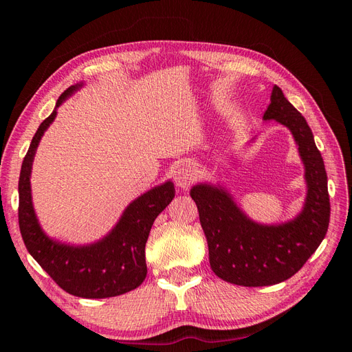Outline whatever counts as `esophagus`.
<instances>
[{"label": "esophagus", "instance_id": "34e87169", "mask_svg": "<svg viewBox=\"0 0 352 352\" xmlns=\"http://www.w3.org/2000/svg\"><path fill=\"white\" fill-rule=\"evenodd\" d=\"M195 175H197V173H195V170H194L192 166L184 164V166H180V167L176 170V173H175V182H176V185H177L180 189H188L190 185L194 184Z\"/></svg>", "mask_w": 352, "mask_h": 352}]
</instances>
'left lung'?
I'll list each match as a JSON object with an SVG mask.
<instances>
[{
    "label": "left lung",
    "mask_w": 352,
    "mask_h": 352,
    "mask_svg": "<svg viewBox=\"0 0 352 352\" xmlns=\"http://www.w3.org/2000/svg\"><path fill=\"white\" fill-rule=\"evenodd\" d=\"M264 120H276L294 135L305 168L302 211L280 225H260L236 206L221 186L199 184L190 189L208 243L211 270L239 286L280 283L300 270L326 236L330 219L327 175L314 136L302 114L274 85Z\"/></svg>",
    "instance_id": "8db88e82"
}]
</instances>
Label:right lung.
<instances>
[{
    "label": "right lung",
    "mask_w": 352,
    "mask_h": 352,
    "mask_svg": "<svg viewBox=\"0 0 352 352\" xmlns=\"http://www.w3.org/2000/svg\"><path fill=\"white\" fill-rule=\"evenodd\" d=\"M82 85H73L60 95L54 111L39 124L30 142L19 177V228L29 254L61 289L80 298H110L135 289L146 278L145 243L154 220L175 198V185L167 180L138 197L109 235L95 243L74 247L45 235L32 206V163L57 109Z\"/></svg>",
    "instance_id": "obj_1"
}]
</instances>
